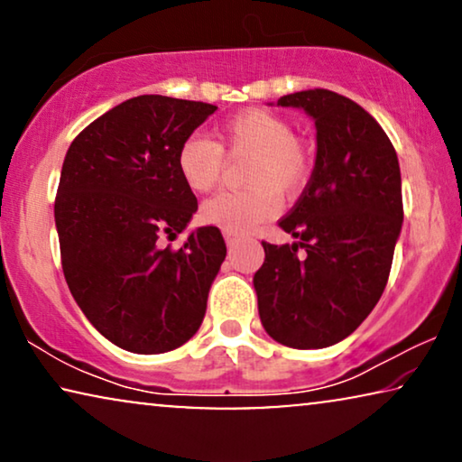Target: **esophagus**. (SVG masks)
<instances>
[{
    "instance_id": "obj_1",
    "label": "esophagus",
    "mask_w": 462,
    "mask_h": 462,
    "mask_svg": "<svg viewBox=\"0 0 462 462\" xmlns=\"http://www.w3.org/2000/svg\"><path fill=\"white\" fill-rule=\"evenodd\" d=\"M225 242H226V245H233L237 242V233H233V231H225Z\"/></svg>"
}]
</instances>
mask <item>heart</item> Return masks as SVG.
Here are the masks:
<instances>
[{
  "mask_svg": "<svg viewBox=\"0 0 462 462\" xmlns=\"http://www.w3.org/2000/svg\"><path fill=\"white\" fill-rule=\"evenodd\" d=\"M220 144L206 136H189L180 144L179 172L189 189L204 193L218 185L223 174V147L250 153L245 191H225L206 199L199 217L206 225L244 233L269 220L280 208L277 194L292 195L311 172V153L294 136L292 125L277 113L248 109L220 125Z\"/></svg>",
  "mask_w": 462,
  "mask_h": 462,
  "instance_id": "1",
  "label": "heart"
}]
</instances>
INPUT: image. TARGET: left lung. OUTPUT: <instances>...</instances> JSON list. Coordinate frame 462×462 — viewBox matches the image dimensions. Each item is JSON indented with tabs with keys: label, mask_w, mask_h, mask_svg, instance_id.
Listing matches in <instances>:
<instances>
[{
	"label": "left lung",
	"mask_w": 462,
	"mask_h": 462,
	"mask_svg": "<svg viewBox=\"0 0 462 462\" xmlns=\"http://www.w3.org/2000/svg\"><path fill=\"white\" fill-rule=\"evenodd\" d=\"M277 105L313 117L318 155L305 191L280 220L299 242H263L258 315L277 343L324 349L356 332L387 286L403 223L400 162L376 119L351 98L315 88Z\"/></svg>",
	"instance_id": "obj_1"
}]
</instances>
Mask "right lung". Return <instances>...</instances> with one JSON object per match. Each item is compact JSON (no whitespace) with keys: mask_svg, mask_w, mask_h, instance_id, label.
Listing matches in <instances>:
<instances>
[{"mask_svg":"<svg viewBox=\"0 0 462 462\" xmlns=\"http://www.w3.org/2000/svg\"><path fill=\"white\" fill-rule=\"evenodd\" d=\"M217 111L198 100L143 94L113 106L69 147L54 201L62 273L88 321L125 351L153 356L199 330L226 256L217 226L182 248L198 199L179 172L180 144Z\"/></svg>","mask_w":462,"mask_h":462,"instance_id":"right-lung-1","label":"right lung"}]
</instances>
